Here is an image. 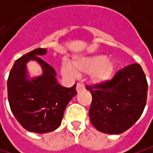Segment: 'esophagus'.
Returning a JSON list of instances; mask_svg holds the SVG:
<instances>
[{"instance_id":"34e87169","label":"esophagus","mask_w":153,"mask_h":153,"mask_svg":"<svg viewBox=\"0 0 153 153\" xmlns=\"http://www.w3.org/2000/svg\"><path fill=\"white\" fill-rule=\"evenodd\" d=\"M84 89H85L84 85H83L82 83H81V82H78L77 85H76V91H77L78 92H80L81 91H82V90H84Z\"/></svg>"}]
</instances>
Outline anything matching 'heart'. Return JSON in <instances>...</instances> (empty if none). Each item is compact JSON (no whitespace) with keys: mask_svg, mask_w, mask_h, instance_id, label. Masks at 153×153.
Returning a JSON list of instances; mask_svg holds the SVG:
<instances>
[{"mask_svg":"<svg viewBox=\"0 0 153 153\" xmlns=\"http://www.w3.org/2000/svg\"><path fill=\"white\" fill-rule=\"evenodd\" d=\"M115 62L105 55H94L75 59L72 63L64 60L62 64V71L66 75H75L77 72H91L95 82L108 81L115 71Z\"/></svg>","mask_w":153,"mask_h":153,"instance_id":"obj_1","label":"heart"}]
</instances>
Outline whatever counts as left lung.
Listing matches in <instances>:
<instances>
[{"label": "left lung", "instance_id": "8db88e82", "mask_svg": "<svg viewBox=\"0 0 153 153\" xmlns=\"http://www.w3.org/2000/svg\"><path fill=\"white\" fill-rule=\"evenodd\" d=\"M92 96L90 119L105 134H119L134 125L147 100L148 83L139 63L120 69L111 80L86 85Z\"/></svg>", "mask_w": 153, "mask_h": 153}]
</instances>
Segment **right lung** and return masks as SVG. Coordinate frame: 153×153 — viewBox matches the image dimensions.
Listing matches in <instances>:
<instances>
[{
    "label": "right lung",
    "mask_w": 153,
    "mask_h": 153,
    "mask_svg": "<svg viewBox=\"0 0 153 153\" xmlns=\"http://www.w3.org/2000/svg\"><path fill=\"white\" fill-rule=\"evenodd\" d=\"M45 53L46 49L37 48L16 60L7 82L12 114L23 128L36 134L57 129L66 106L77 94L76 85L64 88L56 82L53 68L39 57ZM29 59L38 61L44 71L42 76L32 81L25 77V63Z\"/></svg>",
    "instance_id": "add662e5"
}]
</instances>
